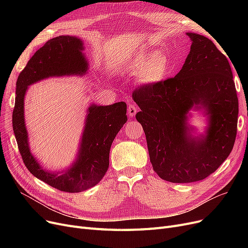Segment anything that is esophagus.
<instances>
[{"label":"esophagus","mask_w":248,"mask_h":248,"mask_svg":"<svg viewBox=\"0 0 248 248\" xmlns=\"http://www.w3.org/2000/svg\"><path fill=\"white\" fill-rule=\"evenodd\" d=\"M137 111H138V108H137L136 104L131 103V104H129V106L127 107V114H128L129 116H132V117L135 116L136 113H137Z\"/></svg>","instance_id":"esophagus-1"}]
</instances>
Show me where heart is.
I'll return each mask as SVG.
<instances>
[{
    "label": "heart",
    "mask_w": 248,
    "mask_h": 248,
    "mask_svg": "<svg viewBox=\"0 0 248 248\" xmlns=\"http://www.w3.org/2000/svg\"><path fill=\"white\" fill-rule=\"evenodd\" d=\"M129 68L138 72L140 82L157 83L170 71V61L165 54L153 51L136 56L129 63Z\"/></svg>",
    "instance_id": "obj_1"
}]
</instances>
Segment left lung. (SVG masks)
<instances>
[{
  "mask_svg": "<svg viewBox=\"0 0 248 248\" xmlns=\"http://www.w3.org/2000/svg\"><path fill=\"white\" fill-rule=\"evenodd\" d=\"M187 35L192 45L180 72L141 84L132 93L154 171L172 183H191L214 173L237 134L238 98L227 57L207 37ZM198 104L211 114V125L203 140L194 141L186 138V114Z\"/></svg>",
  "mask_w": 248,
  "mask_h": 248,
  "instance_id": "left-lung-1",
  "label": "left lung"
}]
</instances>
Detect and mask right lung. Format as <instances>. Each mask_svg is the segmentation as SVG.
Masks as SVG:
<instances>
[{"instance_id": "right-lung-1", "label": "right lung", "mask_w": 248, "mask_h": 248, "mask_svg": "<svg viewBox=\"0 0 248 248\" xmlns=\"http://www.w3.org/2000/svg\"><path fill=\"white\" fill-rule=\"evenodd\" d=\"M81 50L82 42L71 36L52 38L38 49L18 76L12 119L18 149L26 168L51 187L69 193L93 187L106 175L112 141L127 121L126 103L121 101L108 107L89 108L78 159L70 170L57 176L42 170L29 151L24 124V95L28 85L43 78L85 73L87 62Z\"/></svg>"}]
</instances>
